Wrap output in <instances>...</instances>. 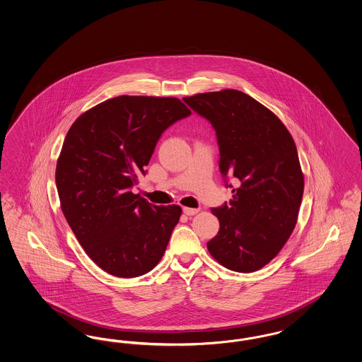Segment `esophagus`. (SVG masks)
<instances>
[{"mask_svg": "<svg viewBox=\"0 0 362 362\" xmlns=\"http://www.w3.org/2000/svg\"><path fill=\"white\" fill-rule=\"evenodd\" d=\"M198 211H199L198 209H191V207H185V209H183V213H185L186 216H189V217L198 214Z\"/></svg>", "mask_w": 362, "mask_h": 362, "instance_id": "34e87169", "label": "esophagus"}]
</instances>
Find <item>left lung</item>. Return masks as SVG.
<instances>
[{
	"label": "left lung",
	"mask_w": 362,
	"mask_h": 362,
	"mask_svg": "<svg viewBox=\"0 0 362 362\" xmlns=\"http://www.w3.org/2000/svg\"><path fill=\"white\" fill-rule=\"evenodd\" d=\"M183 100L216 129L221 174L237 183L230 202L211 210L219 232L207 249L230 271H259L279 255L298 221L304 176L295 141L274 112L243 91Z\"/></svg>",
	"instance_id": "1"
}]
</instances>
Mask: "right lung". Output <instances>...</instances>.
<instances>
[{
  "instance_id": "1",
  "label": "right lung",
  "mask_w": 362,
  "mask_h": 362,
  "mask_svg": "<svg viewBox=\"0 0 362 362\" xmlns=\"http://www.w3.org/2000/svg\"><path fill=\"white\" fill-rule=\"evenodd\" d=\"M174 97L119 95L75 119L57 163L60 207L87 256L117 277H137L161 260L182 209L133 194L161 133L189 116Z\"/></svg>"
}]
</instances>
